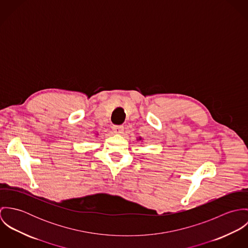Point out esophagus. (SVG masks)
I'll list each match as a JSON object with an SVG mask.
<instances>
[{"label": "esophagus", "instance_id": "obj_1", "mask_svg": "<svg viewBox=\"0 0 248 248\" xmlns=\"http://www.w3.org/2000/svg\"><path fill=\"white\" fill-rule=\"evenodd\" d=\"M112 130L115 134H122L124 131V127L121 125H114L112 126Z\"/></svg>", "mask_w": 248, "mask_h": 248}]
</instances>
